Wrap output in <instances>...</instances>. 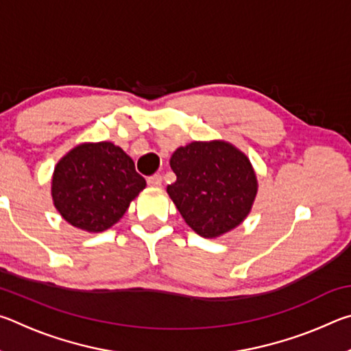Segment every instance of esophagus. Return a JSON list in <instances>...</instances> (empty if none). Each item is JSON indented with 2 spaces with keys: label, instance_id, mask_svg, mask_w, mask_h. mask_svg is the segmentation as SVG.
<instances>
[{
  "label": "esophagus",
  "instance_id": "obj_1",
  "mask_svg": "<svg viewBox=\"0 0 351 351\" xmlns=\"http://www.w3.org/2000/svg\"><path fill=\"white\" fill-rule=\"evenodd\" d=\"M147 184L152 187H159L162 184V176L161 175H152L147 178Z\"/></svg>",
  "mask_w": 351,
  "mask_h": 351
}]
</instances>
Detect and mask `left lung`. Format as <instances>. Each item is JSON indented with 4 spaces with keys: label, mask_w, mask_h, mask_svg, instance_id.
I'll list each match as a JSON object with an SVG mask.
<instances>
[{
    "label": "left lung",
    "mask_w": 351,
    "mask_h": 351,
    "mask_svg": "<svg viewBox=\"0 0 351 351\" xmlns=\"http://www.w3.org/2000/svg\"><path fill=\"white\" fill-rule=\"evenodd\" d=\"M176 181L170 198L186 223L201 237H219L239 226L257 195L249 159L221 141L192 142L171 154Z\"/></svg>",
    "instance_id": "8db88e82"
}]
</instances>
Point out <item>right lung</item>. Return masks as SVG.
I'll return each mask as SVG.
<instances>
[{"label":"right lung","instance_id":"right-lung-1","mask_svg":"<svg viewBox=\"0 0 351 351\" xmlns=\"http://www.w3.org/2000/svg\"><path fill=\"white\" fill-rule=\"evenodd\" d=\"M145 187L133 159L111 142L82 144L57 164L52 198L62 217L88 232L117 223Z\"/></svg>","mask_w":351,"mask_h":351}]
</instances>
